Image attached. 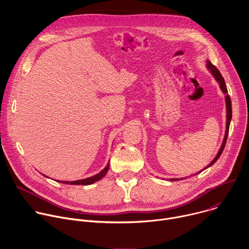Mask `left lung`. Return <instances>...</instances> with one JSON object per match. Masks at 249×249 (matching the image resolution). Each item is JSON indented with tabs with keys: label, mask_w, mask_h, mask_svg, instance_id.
<instances>
[{
	"label": "left lung",
	"mask_w": 249,
	"mask_h": 249,
	"mask_svg": "<svg viewBox=\"0 0 249 249\" xmlns=\"http://www.w3.org/2000/svg\"><path fill=\"white\" fill-rule=\"evenodd\" d=\"M207 64H206V68L207 70L210 72V74L214 77V79L217 81V83L219 84V87L221 89V90L223 91V93L225 94V100H226V110H227V120H226V132H225V136H224V140H223V143H222V146L218 152V154L216 155V157L214 158V160H213L205 168H203L201 171H203L204 169L210 167L211 165L214 164L218 159L220 158V156L222 155L223 151H224V148H225V145H226V142H227V139H228V134H229V128H230V124H231V97L230 95L228 94V89H227V86H226V83H225V80L224 78L222 77L220 71L213 65L210 60H206ZM201 171L199 172H196L194 175L200 173ZM191 176V175H190ZM187 178V177H181V178H169V181H177V180H181V179H185Z\"/></svg>",
	"instance_id": "obj_1"
}]
</instances>
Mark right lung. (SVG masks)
<instances>
[{
	"mask_svg": "<svg viewBox=\"0 0 249 249\" xmlns=\"http://www.w3.org/2000/svg\"><path fill=\"white\" fill-rule=\"evenodd\" d=\"M108 169H109V161H108V163L106 164V166L100 172H98L97 174H94V175H92L90 177H88V178L80 179V180H75V181H70V182L69 181H62V180H56V181L61 182V183H65V184H69L70 183V184H72V185H90V184L100 180L101 178H103V177L105 176V174L107 173ZM44 176L47 177L46 175H44Z\"/></svg>",
	"mask_w": 249,
	"mask_h": 249,
	"instance_id": "right-lung-1",
	"label": "right lung"
}]
</instances>
